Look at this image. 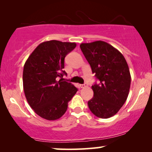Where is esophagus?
I'll use <instances>...</instances> for the list:
<instances>
[{"instance_id": "obj_1", "label": "esophagus", "mask_w": 152, "mask_h": 152, "mask_svg": "<svg viewBox=\"0 0 152 152\" xmlns=\"http://www.w3.org/2000/svg\"><path fill=\"white\" fill-rule=\"evenodd\" d=\"M79 86L81 87V88H86V87L88 86V84H87V83H84V84H80Z\"/></svg>"}]
</instances>
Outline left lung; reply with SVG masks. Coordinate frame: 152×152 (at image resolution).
Segmentation results:
<instances>
[{
  "instance_id": "1",
  "label": "left lung",
  "mask_w": 152,
  "mask_h": 152,
  "mask_svg": "<svg viewBox=\"0 0 152 152\" xmlns=\"http://www.w3.org/2000/svg\"><path fill=\"white\" fill-rule=\"evenodd\" d=\"M80 48L99 80V84L91 86L94 96L88 102V108L97 117H111L124 104L129 93L131 75L126 59L102 41L81 43Z\"/></svg>"
}]
</instances>
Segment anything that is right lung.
Masks as SVG:
<instances>
[{
    "instance_id": "obj_1",
    "label": "right lung",
    "mask_w": 152,
    "mask_h": 152,
    "mask_svg": "<svg viewBox=\"0 0 152 152\" xmlns=\"http://www.w3.org/2000/svg\"><path fill=\"white\" fill-rule=\"evenodd\" d=\"M76 46V43L45 41L35 48L24 64L23 84L26 100L41 118L49 121L60 118L78 91L62 78L66 74L63 71L64 58Z\"/></svg>"
}]
</instances>
